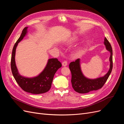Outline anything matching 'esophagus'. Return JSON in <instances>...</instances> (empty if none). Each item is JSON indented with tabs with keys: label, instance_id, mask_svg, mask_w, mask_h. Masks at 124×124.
Wrapping results in <instances>:
<instances>
[{
	"label": "esophagus",
	"instance_id": "1",
	"mask_svg": "<svg viewBox=\"0 0 124 124\" xmlns=\"http://www.w3.org/2000/svg\"><path fill=\"white\" fill-rule=\"evenodd\" d=\"M67 63H67V62L66 61H64L62 63V65L63 66H66L67 65Z\"/></svg>",
	"mask_w": 124,
	"mask_h": 124
}]
</instances>
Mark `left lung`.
Here are the masks:
<instances>
[{"label":"left lung","instance_id":"obj_1","mask_svg":"<svg viewBox=\"0 0 124 124\" xmlns=\"http://www.w3.org/2000/svg\"><path fill=\"white\" fill-rule=\"evenodd\" d=\"M104 44L106 46V49L110 52V69L104 76L95 79H89L86 78L82 72L80 59H77L75 62L70 63L69 67L72 77L71 82L72 87L76 92L80 93H85L97 91L102 88L107 81L113 68V52L111 44L106 38H104Z\"/></svg>","mask_w":124,"mask_h":124}]
</instances>
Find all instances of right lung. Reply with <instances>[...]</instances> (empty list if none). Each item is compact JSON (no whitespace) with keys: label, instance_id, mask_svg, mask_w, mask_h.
Returning <instances> with one entry per match:
<instances>
[{"label":"right lung","instance_id":"obj_1","mask_svg":"<svg viewBox=\"0 0 124 124\" xmlns=\"http://www.w3.org/2000/svg\"><path fill=\"white\" fill-rule=\"evenodd\" d=\"M27 28L26 27L23 29L21 36L13 46L11 60V71L15 80L23 91L33 94H40L49 91L54 74L62 65L57 58H51L48 60L44 69L38 76L29 78L21 76L16 64L15 55L17 44L27 33Z\"/></svg>","mask_w":124,"mask_h":124}]
</instances>
